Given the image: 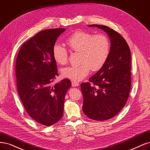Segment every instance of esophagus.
I'll return each mask as SVG.
<instances>
[{
    "label": "esophagus",
    "instance_id": "esophagus-1",
    "mask_svg": "<svg viewBox=\"0 0 150 150\" xmlns=\"http://www.w3.org/2000/svg\"><path fill=\"white\" fill-rule=\"evenodd\" d=\"M79 84L77 82H75V81H73V82H72V86H73V87L78 86Z\"/></svg>",
    "mask_w": 150,
    "mask_h": 150
}]
</instances>
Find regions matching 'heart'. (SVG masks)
Here are the masks:
<instances>
[{"instance_id":"b5f03b06","label":"heart","mask_w":150,"mask_h":150,"mask_svg":"<svg viewBox=\"0 0 150 150\" xmlns=\"http://www.w3.org/2000/svg\"><path fill=\"white\" fill-rule=\"evenodd\" d=\"M66 43L72 51L79 52L80 64L71 66L62 70L63 76L74 81H80L88 75L90 69L99 71L105 64L110 54L109 40L104 34L94 35L79 31L67 38ZM53 55L56 63L66 64L68 61V52L59 44L53 48Z\"/></svg>"}]
</instances>
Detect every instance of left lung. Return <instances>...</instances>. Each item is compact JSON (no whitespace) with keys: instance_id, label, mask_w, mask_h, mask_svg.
Listing matches in <instances>:
<instances>
[{"instance_id":"obj_1","label":"left lung","mask_w":150,"mask_h":150,"mask_svg":"<svg viewBox=\"0 0 150 150\" xmlns=\"http://www.w3.org/2000/svg\"><path fill=\"white\" fill-rule=\"evenodd\" d=\"M107 33L111 46L105 64L81 84L84 97L82 110L91 119H110L124 107L131 88V52L122 36L107 26L89 25Z\"/></svg>"}]
</instances>
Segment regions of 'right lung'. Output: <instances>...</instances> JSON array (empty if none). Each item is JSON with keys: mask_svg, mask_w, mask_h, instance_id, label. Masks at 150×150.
Wrapping results in <instances>:
<instances>
[{"mask_svg": "<svg viewBox=\"0 0 150 150\" xmlns=\"http://www.w3.org/2000/svg\"><path fill=\"white\" fill-rule=\"evenodd\" d=\"M65 28L45 30L25 42L15 65L17 87L26 112L43 125L50 126L63 115L66 92L71 86L68 79L53 82L58 76L53 48Z\"/></svg>", "mask_w": 150, "mask_h": 150, "instance_id": "1", "label": "right lung"}]
</instances>
